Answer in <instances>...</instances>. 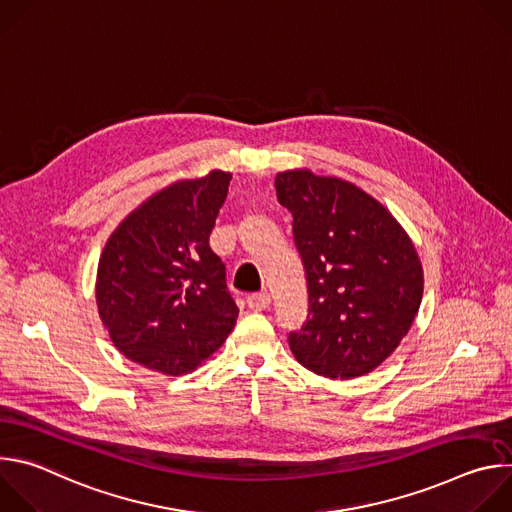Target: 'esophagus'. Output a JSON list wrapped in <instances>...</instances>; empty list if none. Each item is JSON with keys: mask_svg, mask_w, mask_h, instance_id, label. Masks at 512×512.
<instances>
[{"mask_svg": "<svg viewBox=\"0 0 512 512\" xmlns=\"http://www.w3.org/2000/svg\"><path fill=\"white\" fill-rule=\"evenodd\" d=\"M269 304H271L269 294H253L247 298V306L253 312H265L269 308Z\"/></svg>", "mask_w": 512, "mask_h": 512, "instance_id": "34e87169", "label": "esophagus"}]
</instances>
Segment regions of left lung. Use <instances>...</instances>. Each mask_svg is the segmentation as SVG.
Instances as JSON below:
<instances>
[{
    "mask_svg": "<svg viewBox=\"0 0 512 512\" xmlns=\"http://www.w3.org/2000/svg\"><path fill=\"white\" fill-rule=\"evenodd\" d=\"M277 200L294 216L310 312L289 348L326 379L375 371L407 336L423 296V267L407 231L356 184L310 168L275 176Z\"/></svg>",
    "mask_w": 512,
    "mask_h": 512,
    "instance_id": "8db88e82",
    "label": "left lung"
}]
</instances>
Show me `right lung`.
<instances>
[{
	"label": "right lung",
	"instance_id": "1",
	"mask_svg": "<svg viewBox=\"0 0 512 512\" xmlns=\"http://www.w3.org/2000/svg\"><path fill=\"white\" fill-rule=\"evenodd\" d=\"M233 174L176 180L133 208L97 267V310L115 348L141 367L180 377L223 346L239 308L208 237Z\"/></svg>",
	"mask_w": 512,
	"mask_h": 512
}]
</instances>
